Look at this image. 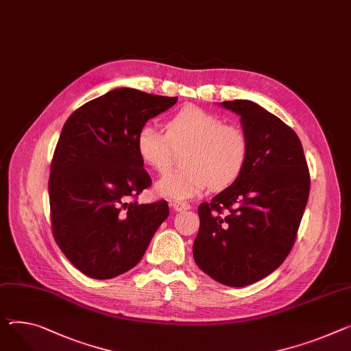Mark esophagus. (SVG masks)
<instances>
[{
  "mask_svg": "<svg viewBox=\"0 0 351 351\" xmlns=\"http://www.w3.org/2000/svg\"><path fill=\"white\" fill-rule=\"evenodd\" d=\"M171 207L175 210V212H183V210H189L191 204L186 202H179V200H173L169 203Z\"/></svg>",
  "mask_w": 351,
  "mask_h": 351,
  "instance_id": "obj_1",
  "label": "esophagus"
}]
</instances>
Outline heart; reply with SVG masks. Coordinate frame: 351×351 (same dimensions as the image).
Segmentation results:
<instances>
[{"mask_svg":"<svg viewBox=\"0 0 351 351\" xmlns=\"http://www.w3.org/2000/svg\"><path fill=\"white\" fill-rule=\"evenodd\" d=\"M172 145L186 147L184 168L156 182L159 196L192 197L208 186L216 191L228 188L243 173L250 143L245 132L234 124L196 106H184L167 123V132L147 123L136 131L135 149L145 165L165 173L172 165Z\"/></svg>","mask_w":351,"mask_h":351,"instance_id":"1","label":"heart"}]
</instances>
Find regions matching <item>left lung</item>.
<instances>
[{
	"instance_id": "left-lung-1",
	"label": "left lung",
	"mask_w": 351,
	"mask_h": 351,
	"mask_svg": "<svg viewBox=\"0 0 351 351\" xmlns=\"http://www.w3.org/2000/svg\"><path fill=\"white\" fill-rule=\"evenodd\" d=\"M240 115L250 143L241 176L199 206L193 243L197 267L227 287H247L284 263L309 197L300 139L276 115L250 100L223 101Z\"/></svg>"
}]
</instances>
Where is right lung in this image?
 <instances>
[{
  "label": "right lung",
  "instance_id": "obj_1",
  "mask_svg": "<svg viewBox=\"0 0 351 351\" xmlns=\"http://www.w3.org/2000/svg\"><path fill=\"white\" fill-rule=\"evenodd\" d=\"M176 101L120 87L83 104L64 123L51 163L52 232L84 275L110 279L134 268L169 216L165 200H135L151 186L135 135Z\"/></svg>",
  "mask_w": 351,
  "mask_h": 351
}]
</instances>
